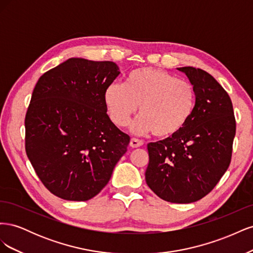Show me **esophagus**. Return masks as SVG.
<instances>
[{"mask_svg": "<svg viewBox=\"0 0 253 253\" xmlns=\"http://www.w3.org/2000/svg\"><path fill=\"white\" fill-rule=\"evenodd\" d=\"M143 144V141L140 139H137V138H132L131 142H129V145H131L132 148H139Z\"/></svg>", "mask_w": 253, "mask_h": 253, "instance_id": "obj_1", "label": "esophagus"}]
</instances>
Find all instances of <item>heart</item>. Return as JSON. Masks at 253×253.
Masks as SVG:
<instances>
[{"label": "heart", "instance_id": "1", "mask_svg": "<svg viewBox=\"0 0 253 253\" xmlns=\"http://www.w3.org/2000/svg\"><path fill=\"white\" fill-rule=\"evenodd\" d=\"M110 118L118 126H126L139 108L140 118L133 128L169 137L185 126L197 103L194 85L166 71L139 67L131 71L125 84L112 83L103 94Z\"/></svg>", "mask_w": 253, "mask_h": 253}]
</instances>
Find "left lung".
Listing matches in <instances>:
<instances>
[{"mask_svg":"<svg viewBox=\"0 0 253 253\" xmlns=\"http://www.w3.org/2000/svg\"><path fill=\"white\" fill-rule=\"evenodd\" d=\"M177 70L196 89V108L179 132L148 143L145 181L162 200L190 204L209 194L227 171L236 124L230 97L210 74L192 66Z\"/></svg>","mask_w":253,"mask_h":253,"instance_id":"1","label":"left lung"}]
</instances>
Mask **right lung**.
I'll use <instances>...</instances> for the list:
<instances>
[{
    "label": "right lung",
    "mask_w": 253,
    "mask_h": 253,
    "mask_svg": "<svg viewBox=\"0 0 253 253\" xmlns=\"http://www.w3.org/2000/svg\"><path fill=\"white\" fill-rule=\"evenodd\" d=\"M120 74L111 61L71 58L43 74L25 116V150L50 193L84 202L108 185L129 136L106 114L103 94Z\"/></svg>",
    "instance_id": "add662e5"
}]
</instances>
